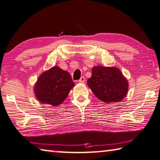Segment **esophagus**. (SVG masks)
<instances>
[{"instance_id":"obj_1","label":"esophagus","mask_w":160,"mask_h":160,"mask_svg":"<svg viewBox=\"0 0 160 160\" xmlns=\"http://www.w3.org/2000/svg\"><path fill=\"white\" fill-rule=\"evenodd\" d=\"M84 82H85V78H84V76L81 77L80 79L79 80V82L80 83H84Z\"/></svg>"}]
</instances>
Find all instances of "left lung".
Here are the masks:
<instances>
[{
    "mask_svg": "<svg viewBox=\"0 0 160 160\" xmlns=\"http://www.w3.org/2000/svg\"><path fill=\"white\" fill-rule=\"evenodd\" d=\"M87 84L98 99L107 104L123 100L128 89L127 80L116 67H93Z\"/></svg>",
    "mask_w": 160,
    "mask_h": 160,
    "instance_id": "8db88e82",
    "label": "left lung"
}]
</instances>
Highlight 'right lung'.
Wrapping results in <instances>:
<instances>
[{"instance_id":"1","label":"right lung","mask_w":160,"mask_h":160,"mask_svg":"<svg viewBox=\"0 0 160 160\" xmlns=\"http://www.w3.org/2000/svg\"><path fill=\"white\" fill-rule=\"evenodd\" d=\"M74 85L69 72L53 67L40 75L33 91L40 102L57 107L66 99Z\"/></svg>"}]
</instances>
